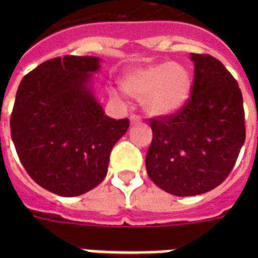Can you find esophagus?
Instances as JSON below:
<instances>
[{
    "instance_id": "obj_1",
    "label": "esophagus",
    "mask_w": 258,
    "mask_h": 258,
    "mask_svg": "<svg viewBox=\"0 0 258 258\" xmlns=\"http://www.w3.org/2000/svg\"><path fill=\"white\" fill-rule=\"evenodd\" d=\"M130 121H131V124H138L142 121V118H141L138 114H133V116L130 117Z\"/></svg>"
}]
</instances>
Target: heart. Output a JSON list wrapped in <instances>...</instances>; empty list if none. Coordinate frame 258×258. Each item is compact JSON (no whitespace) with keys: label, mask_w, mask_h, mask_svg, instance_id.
I'll use <instances>...</instances> for the list:
<instances>
[{"label":"heart","mask_w":258,"mask_h":258,"mask_svg":"<svg viewBox=\"0 0 258 258\" xmlns=\"http://www.w3.org/2000/svg\"><path fill=\"white\" fill-rule=\"evenodd\" d=\"M121 90L133 99L142 101L144 109L153 116H168L179 112L188 102L192 80L182 64H149L130 70L121 79ZM116 96V92H110Z\"/></svg>","instance_id":"1"}]
</instances>
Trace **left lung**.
Here are the masks:
<instances>
[{
	"mask_svg": "<svg viewBox=\"0 0 258 258\" xmlns=\"http://www.w3.org/2000/svg\"><path fill=\"white\" fill-rule=\"evenodd\" d=\"M195 79L179 112L151 118L146 171L175 196L214 189L227 178L246 138L243 98L236 80L210 55L190 53Z\"/></svg>",
	"mask_w": 258,
	"mask_h": 258,
	"instance_id": "8db88e82",
	"label": "left lung"
}]
</instances>
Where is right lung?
Masks as SVG:
<instances>
[{"instance_id":"add662e5","label":"right lung","mask_w":258,"mask_h":258,"mask_svg":"<svg viewBox=\"0 0 258 258\" xmlns=\"http://www.w3.org/2000/svg\"><path fill=\"white\" fill-rule=\"evenodd\" d=\"M95 56L53 58L26 74L11 114V137L31 178L59 196H79L106 177L128 118L105 114L92 92Z\"/></svg>"}]
</instances>
